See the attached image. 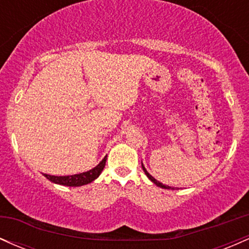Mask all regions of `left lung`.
<instances>
[{"label":"left lung","mask_w":249,"mask_h":249,"mask_svg":"<svg viewBox=\"0 0 249 249\" xmlns=\"http://www.w3.org/2000/svg\"><path fill=\"white\" fill-rule=\"evenodd\" d=\"M142 170H144L145 174H146V176H147V178L150 179L151 181H152V182H154V184H156L157 186H159V187H161V188H167V190H170V188H171L170 186H166V185H162L160 181H158V180H156V179H154L153 177L151 176V174L147 172V171H146V168H145V167H144V165H142ZM172 190H174V188H172Z\"/></svg>","instance_id":"obj_1"}]
</instances>
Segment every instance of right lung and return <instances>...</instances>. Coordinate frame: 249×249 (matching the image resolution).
Returning <instances> with one entry per match:
<instances>
[{
	"mask_svg": "<svg viewBox=\"0 0 249 249\" xmlns=\"http://www.w3.org/2000/svg\"><path fill=\"white\" fill-rule=\"evenodd\" d=\"M105 162H107V157H104V159L95 168H92V170L84 173L73 174V176L57 177L49 176V174H44V176L45 178L49 179L50 181L55 182V184L65 185V186H82V185H87L89 182L93 181L96 178H98L99 174L102 173L103 168L105 167Z\"/></svg>",
	"mask_w": 249,
	"mask_h": 249,
	"instance_id": "obj_1",
	"label": "right lung"
}]
</instances>
